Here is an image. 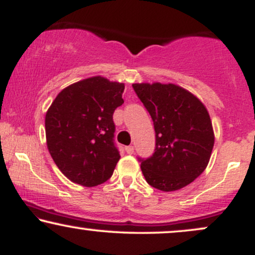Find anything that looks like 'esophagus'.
Masks as SVG:
<instances>
[{
  "label": "esophagus",
  "instance_id": "obj_1",
  "mask_svg": "<svg viewBox=\"0 0 255 255\" xmlns=\"http://www.w3.org/2000/svg\"><path fill=\"white\" fill-rule=\"evenodd\" d=\"M126 152H127L128 154H133L134 153V147H133V146H127V147H126Z\"/></svg>",
  "mask_w": 255,
  "mask_h": 255
}]
</instances>
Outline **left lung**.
I'll return each instance as SVG.
<instances>
[{"instance_id": "1", "label": "left lung", "mask_w": 255, "mask_h": 255, "mask_svg": "<svg viewBox=\"0 0 255 255\" xmlns=\"http://www.w3.org/2000/svg\"><path fill=\"white\" fill-rule=\"evenodd\" d=\"M151 115L156 148L139 158L150 186L163 192L183 188L206 169L215 144L211 119L205 105L174 84H133Z\"/></svg>"}]
</instances>
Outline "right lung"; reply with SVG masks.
I'll return each mask as SVG.
<instances>
[{
  "label": "right lung",
  "mask_w": 255,
  "mask_h": 255,
  "mask_svg": "<svg viewBox=\"0 0 255 255\" xmlns=\"http://www.w3.org/2000/svg\"><path fill=\"white\" fill-rule=\"evenodd\" d=\"M124 90L103 77L85 79L61 91L46 111L48 150L72 182L95 187L113 175L120 159L113 115Z\"/></svg>",
  "instance_id": "1"
}]
</instances>
